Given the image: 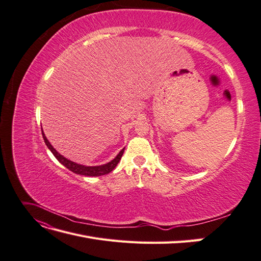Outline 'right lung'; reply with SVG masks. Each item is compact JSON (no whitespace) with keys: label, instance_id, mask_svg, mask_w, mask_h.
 I'll use <instances>...</instances> for the list:
<instances>
[{"label":"right lung","instance_id":"right-lung-1","mask_svg":"<svg viewBox=\"0 0 261 261\" xmlns=\"http://www.w3.org/2000/svg\"><path fill=\"white\" fill-rule=\"evenodd\" d=\"M42 137H43V140H44L46 147L50 149V151L53 153V155L55 158H57L60 163H62L69 171L76 173V174L85 175V176H101V175H106V174H108V173L113 171V169L116 167L117 163L120 162L121 158L124 153V150H125V148H123L113 160H111L106 164L88 167V165H83V164H80V163H76L74 161H70V160L67 159V158L63 156L61 153H59L57 150L53 148V146L50 144V141L48 140V138L45 137L43 130H42Z\"/></svg>","mask_w":261,"mask_h":261}]
</instances>
